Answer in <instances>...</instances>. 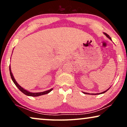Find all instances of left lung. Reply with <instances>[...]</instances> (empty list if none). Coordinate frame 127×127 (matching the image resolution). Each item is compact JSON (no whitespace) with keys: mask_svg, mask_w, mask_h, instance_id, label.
I'll return each instance as SVG.
<instances>
[{"mask_svg":"<svg viewBox=\"0 0 127 127\" xmlns=\"http://www.w3.org/2000/svg\"><path fill=\"white\" fill-rule=\"evenodd\" d=\"M104 33V34H105V36H106L107 37L110 38V40H111V38L110 37V36H109L108 34H107V33ZM109 90V89H108V90ZM107 90L105 91H104V92H102V93H97V94H93V95H97V94H101V93H105V92H106V91H107ZM83 93H84V94H89V93H85V92H83Z\"/></svg>","mask_w":127,"mask_h":127,"instance_id":"1","label":"left lung"}]
</instances>
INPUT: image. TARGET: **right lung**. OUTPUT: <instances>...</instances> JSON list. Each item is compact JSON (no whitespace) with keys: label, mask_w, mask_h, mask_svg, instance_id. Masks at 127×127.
Returning a JSON list of instances; mask_svg holds the SVG:
<instances>
[{"label":"right lung","mask_w":127,"mask_h":127,"mask_svg":"<svg viewBox=\"0 0 127 127\" xmlns=\"http://www.w3.org/2000/svg\"><path fill=\"white\" fill-rule=\"evenodd\" d=\"M9 70H10V74L11 78H12V81H13V83H14V84L16 85V86L19 89V90H20V91H22V92L23 93V94H25V95H28V96H32V97H37V96L42 95H44V94H48V93L50 92V91L53 90V89H52L49 90H47V91H43V92H40V93H30V92H29V91L23 89V88H22V87L20 86V85H19L18 83L16 82V81L15 79L14 78V77L12 74V71H11L10 67H9Z\"/></svg>","instance_id":"add662e5"}]
</instances>
